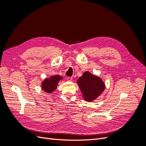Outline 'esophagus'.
<instances>
[{
  "label": "esophagus",
  "instance_id": "34e87169",
  "mask_svg": "<svg viewBox=\"0 0 146 146\" xmlns=\"http://www.w3.org/2000/svg\"><path fill=\"white\" fill-rule=\"evenodd\" d=\"M67 80L68 82H72V78L70 77H67Z\"/></svg>",
  "mask_w": 146,
  "mask_h": 146
}]
</instances>
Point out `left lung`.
Returning a JSON list of instances; mask_svg holds the SVG:
<instances>
[{"mask_svg": "<svg viewBox=\"0 0 146 146\" xmlns=\"http://www.w3.org/2000/svg\"><path fill=\"white\" fill-rule=\"evenodd\" d=\"M77 85L85 101L91 102L102 94L105 89V84L100 77L86 71L79 77Z\"/></svg>", "mask_w": 146, "mask_h": 146, "instance_id": "left-lung-1", "label": "left lung"}]
</instances>
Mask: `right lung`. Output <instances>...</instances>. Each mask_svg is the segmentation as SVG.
I'll return each instance as SVG.
<instances>
[{
  "instance_id": "add662e5",
  "label": "right lung",
  "mask_w": 146,
  "mask_h": 146,
  "mask_svg": "<svg viewBox=\"0 0 146 146\" xmlns=\"http://www.w3.org/2000/svg\"><path fill=\"white\" fill-rule=\"evenodd\" d=\"M63 78L60 75H54L48 78H46L41 83V89L47 93H52L54 91L58 86L60 80Z\"/></svg>"
}]
</instances>
